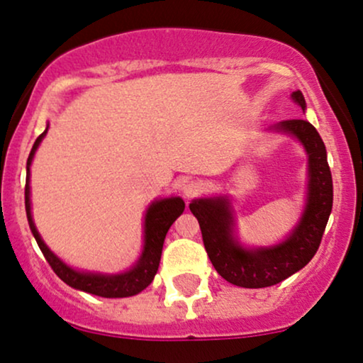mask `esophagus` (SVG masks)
Instances as JSON below:
<instances>
[{
	"label": "esophagus",
	"instance_id": "1",
	"mask_svg": "<svg viewBox=\"0 0 363 363\" xmlns=\"http://www.w3.org/2000/svg\"><path fill=\"white\" fill-rule=\"evenodd\" d=\"M201 191H203V184H201V182H198V181L186 182L184 187H182V193H184L187 199L194 198V196H198L199 193H201Z\"/></svg>",
	"mask_w": 363,
	"mask_h": 363
}]
</instances>
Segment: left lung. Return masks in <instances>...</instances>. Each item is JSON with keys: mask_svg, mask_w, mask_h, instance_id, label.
Segmentation results:
<instances>
[{"mask_svg": "<svg viewBox=\"0 0 363 363\" xmlns=\"http://www.w3.org/2000/svg\"><path fill=\"white\" fill-rule=\"evenodd\" d=\"M291 101L307 109L301 90ZM268 133L294 136L307 153L306 206L297 225L281 242L266 247H247L235 232L234 206L228 196L198 198L189 210L198 218L203 242L211 264L228 283L244 289H264L277 285L309 262L323 239L333 208V179L328 153L318 129L309 121L290 119L273 124Z\"/></svg>", "mask_w": 363, "mask_h": 363, "instance_id": "left-lung-1", "label": "left lung"}]
</instances>
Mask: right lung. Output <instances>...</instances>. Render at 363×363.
Wrapping results in <instances>:
<instances>
[{
    "label": "right lung",
    "mask_w": 363,
    "mask_h": 363,
    "mask_svg": "<svg viewBox=\"0 0 363 363\" xmlns=\"http://www.w3.org/2000/svg\"><path fill=\"white\" fill-rule=\"evenodd\" d=\"M48 128L39 138L35 140L34 147L30 150V155L27 160V184H25V211H27L28 227L34 234L37 244L44 257L51 264L52 272L61 278L66 285L72 289L86 291V294L99 295L106 298H123L133 297L145 290L155 278L158 264H160L162 247H164L165 235H167L170 225L176 222L179 215L184 211V201L179 196H170V198H162L152 201L145 211L143 220V249L138 261L123 273H97V272H83V269L72 268L65 261L54 254L48 244L44 242L37 230L34 218H32V203H30V165L34 155L39 148L40 141L44 140Z\"/></svg>",
    "instance_id": "right-lung-1"
}]
</instances>
